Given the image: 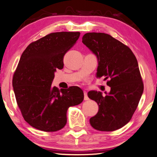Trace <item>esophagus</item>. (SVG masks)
Listing matches in <instances>:
<instances>
[{"label":"esophagus","instance_id":"1","mask_svg":"<svg viewBox=\"0 0 157 157\" xmlns=\"http://www.w3.org/2000/svg\"><path fill=\"white\" fill-rule=\"evenodd\" d=\"M84 99H85V101H86V100H89V97L87 96V92H86L85 90L84 91Z\"/></svg>","mask_w":157,"mask_h":157}]
</instances>
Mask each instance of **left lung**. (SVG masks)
Listing matches in <instances>:
<instances>
[{
	"label": "left lung",
	"mask_w": 157,
	"mask_h": 157,
	"mask_svg": "<svg viewBox=\"0 0 157 157\" xmlns=\"http://www.w3.org/2000/svg\"><path fill=\"white\" fill-rule=\"evenodd\" d=\"M82 43L98 58L97 78L104 77L111 87L109 94L90 91L88 97L99 105L91 125L99 131H113L131 120L144 90L137 58L128 46L105 33L90 32Z\"/></svg>",
	"instance_id": "1"
}]
</instances>
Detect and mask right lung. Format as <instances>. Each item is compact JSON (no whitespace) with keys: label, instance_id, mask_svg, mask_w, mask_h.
Instances as JSON below:
<instances>
[{"label":"right lung","instance_id":"add662e5","mask_svg":"<svg viewBox=\"0 0 157 157\" xmlns=\"http://www.w3.org/2000/svg\"><path fill=\"white\" fill-rule=\"evenodd\" d=\"M79 35V32L51 33L32 42L21 56L13 75V90L25 121L36 129H62L69 107L83 101V91L78 86L60 91L51 86L56 69H63L64 56Z\"/></svg>","mask_w":157,"mask_h":157}]
</instances>
